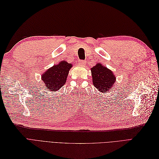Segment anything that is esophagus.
Segmentation results:
<instances>
[{"label":"esophagus","mask_w":159,"mask_h":159,"mask_svg":"<svg viewBox=\"0 0 159 159\" xmlns=\"http://www.w3.org/2000/svg\"><path fill=\"white\" fill-rule=\"evenodd\" d=\"M78 64H79L80 65L83 66V65H85V61H84V60H79V61H78Z\"/></svg>","instance_id":"esophagus-1"}]
</instances>
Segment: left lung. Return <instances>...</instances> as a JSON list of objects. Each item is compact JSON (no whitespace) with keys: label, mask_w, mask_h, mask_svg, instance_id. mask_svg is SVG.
Segmentation results:
<instances>
[{"label":"left lung","mask_w":159,"mask_h":159,"mask_svg":"<svg viewBox=\"0 0 159 159\" xmlns=\"http://www.w3.org/2000/svg\"><path fill=\"white\" fill-rule=\"evenodd\" d=\"M93 84L99 91L107 93L115 82V76L111 70L98 63L91 69Z\"/></svg>","instance_id":"1"}]
</instances>
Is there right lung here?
I'll return each mask as SVG.
<instances>
[{"mask_svg": "<svg viewBox=\"0 0 159 159\" xmlns=\"http://www.w3.org/2000/svg\"><path fill=\"white\" fill-rule=\"evenodd\" d=\"M71 67V64L63 60L44 72L42 75V80L45 84L46 89L56 91L64 86Z\"/></svg>", "mask_w": 159, "mask_h": 159, "instance_id": "1", "label": "right lung"}]
</instances>
